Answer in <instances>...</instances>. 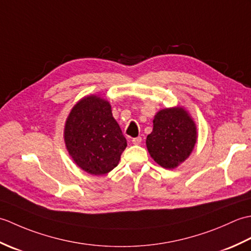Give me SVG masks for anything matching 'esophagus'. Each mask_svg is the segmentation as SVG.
I'll return each mask as SVG.
<instances>
[{
  "label": "esophagus",
  "mask_w": 251,
  "mask_h": 251,
  "mask_svg": "<svg viewBox=\"0 0 251 251\" xmlns=\"http://www.w3.org/2000/svg\"><path fill=\"white\" fill-rule=\"evenodd\" d=\"M141 141H142V138H141V137H136V138H134V139L131 140V142L134 143V145H136V146L140 145Z\"/></svg>",
  "instance_id": "1"
}]
</instances>
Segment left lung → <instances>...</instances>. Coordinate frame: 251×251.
<instances>
[{"mask_svg":"<svg viewBox=\"0 0 251 251\" xmlns=\"http://www.w3.org/2000/svg\"><path fill=\"white\" fill-rule=\"evenodd\" d=\"M197 140L196 125L182 106L158 111L153 120V130L147 137L151 157L166 169L178 167L190 156Z\"/></svg>","mask_w":251,"mask_h":251,"instance_id":"obj_1","label":"left lung"}]
</instances>
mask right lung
<instances>
[{"mask_svg":"<svg viewBox=\"0 0 251 251\" xmlns=\"http://www.w3.org/2000/svg\"><path fill=\"white\" fill-rule=\"evenodd\" d=\"M67 150L77 166L102 176L117 166L127 141L108 100L86 96L73 106L65 125Z\"/></svg>","mask_w":251,"mask_h":251,"instance_id":"add662e5","label":"right lung"}]
</instances>
